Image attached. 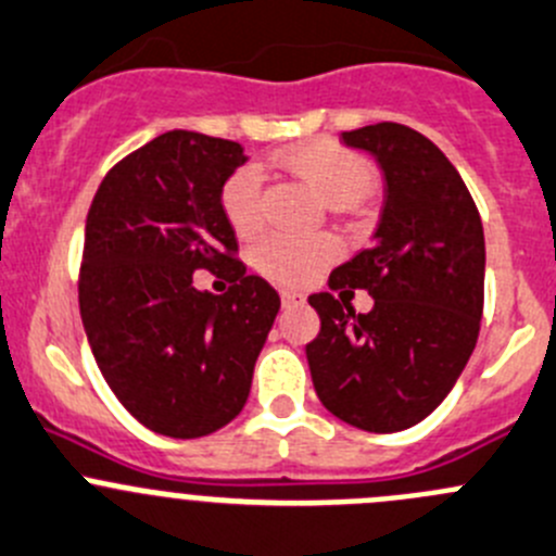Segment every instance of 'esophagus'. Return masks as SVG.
<instances>
[{"label":"esophagus","instance_id":"34e87169","mask_svg":"<svg viewBox=\"0 0 556 556\" xmlns=\"http://www.w3.org/2000/svg\"><path fill=\"white\" fill-rule=\"evenodd\" d=\"M281 303L283 305H300V303H305V294L292 292V289H283V292H281Z\"/></svg>","mask_w":556,"mask_h":556}]
</instances>
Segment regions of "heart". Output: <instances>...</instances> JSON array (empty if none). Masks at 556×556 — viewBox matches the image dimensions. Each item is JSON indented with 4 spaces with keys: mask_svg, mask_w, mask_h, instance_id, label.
Listing matches in <instances>:
<instances>
[{
    "mask_svg": "<svg viewBox=\"0 0 556 556\" xmlns=\"http://www.w3.org/2000/svg\"><path fill=\"white\" fill-rule=\"evenodd\" d=\"M275 163L303 179L325 202L343 207L361 202L374 188V168L361 152L332 139H314L278 152ZM220 213L235 235L253 237L262 229V172L240 166L220 185ZM338 256L332 237L267 235L253 248V267L281 287H300Z\"/></svg>",
    "mask_w": 556,
    "mask_h": 556,
    "instance_id": "obj_1",
    "label": "heart"
}]
</instances>
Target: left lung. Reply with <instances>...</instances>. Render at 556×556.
<instances>
[{"mask_svg": "<svg viewBox=\"0 0 556 556\" xmlns=\"http://www.w3.org/2000/svg\"><path fill=\"white\" fill-rule=\"evenodd\" d=\"M388 182L377 242L332 269L330 289H366L368 314L311 294L321 330L305 346L321 404L363 431L415 426L445 401L478 343L485 242L480 213L445 152L417 130H346Z\"/></svg>", "mask_w": 556, "mask_h": 556, "instance_id": "left-lung-1", "label": "left lung"}]
</instances>
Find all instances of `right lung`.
I'll return each instance as SVG.
<instances>
[{
    "label": "right lung",
    "mask_w": 556,
    "mask_h": 556,
    "mask_svg": "<svg viewBox=\"0 0 556 556\" xmlns=\"http://www.w3.org/2000/svg\"><path fill=\"white\" fill-rule=\"evenodd\" d=\"M242 144L168 130L125 155L87 215L78 308L100 374L150 431L195 440L235 420L281 298L237 258L220 185ZM195 268L224 271L199 293Z\"/></svg>",
    "instance_id": "obj_1"
}]
</instances>
